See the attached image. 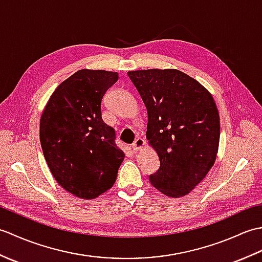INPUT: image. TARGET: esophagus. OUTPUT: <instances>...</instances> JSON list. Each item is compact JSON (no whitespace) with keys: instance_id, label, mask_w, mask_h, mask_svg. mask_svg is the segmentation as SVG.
<instances>
[{"instance_id":"obj_1","label":"esophagus","mask_w":262,"mask_h":262,"mask_svg":"<svg viewBox=\"0 0 262 262\" xmlns=\"http://www.w3.org/2000/svg\"><path fill=\"white\" fill-rule=\"evenodd\" d=\"M144 145H145V142H144L143 138L138 137V138H136L135 142L133 143L132 148L134 152H137V151H141V149L144 147Z\"/></svg>"}]
</instances>
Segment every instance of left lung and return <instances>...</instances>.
I'll return each mask as SVG.
<instances>
[{
    "instance_id": "8db88e82",
    "label": "left lung",
    "mask_w": 262,
    "mask_h": 262,
    "mask_svg": "<svg viewBox=\"0 0 262 262\" xmlns=\"http://www.w3.org/2000/svg\"><path fill=\"white\" fill-rule=\"evenodd\" d=\"M128 76L147 110L148 144L160 159L149 182L163 194L183 197L214 165L220 115L207 89L179 70H140Z\"/></svg>"
}]
</instances>
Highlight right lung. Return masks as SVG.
Here are the masks:
<instances>
[{"label": "right lung", "instance_id": "add662e5", "mask_svg": "<svg viewBox=\"0 0 262 262\" xmlns=\"http://www.w3.org/2000/svg\"><path fill=\"white\" fill-rule=\"evenodd\" d=\"M117 80V72L77 71L56 88L42 111L39 137L48 168L79 198L94 199L113 187L125 158L101 116V100Z\"/></svg>", "mask_w": 262, "mask_h": 262}]
</instances>
